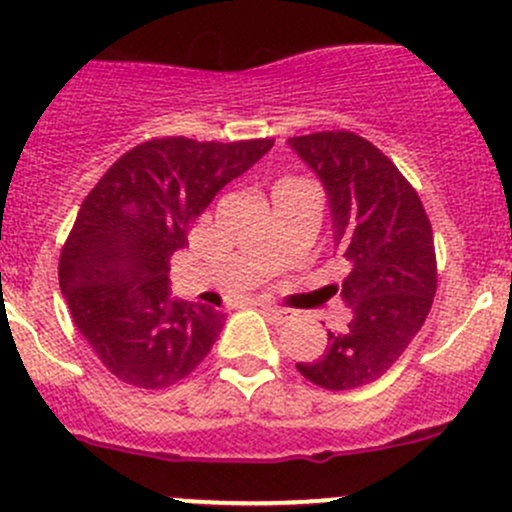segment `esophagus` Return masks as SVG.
I'll list each match as a JSON object with an SVG mask.
<instances>
[{"mask_svg":"<svg viewBox=\"0 0 512 512\" xmlns=\"http://www.w3.org/2000/svg\"><path fill=\"white\" fill-rule=\"evenodd\" d=\"M256 305L261 307V310L266 312V315H271L278 324L280 322H288L290 317H293L288 310H283V307H278V305H271V302H256Z\"/></svg>","mask_w":512,"mask_h":512,"instance_id":"esophagus-1","label":"esophagus"}]
</instances>
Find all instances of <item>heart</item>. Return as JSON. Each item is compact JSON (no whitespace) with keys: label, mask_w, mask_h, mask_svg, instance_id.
<instances>
[{"label":"heart","mask_w":512,"mask_h":512,"mask_svg":"<svg viewBox=\"0 0 512 512\" xmlns=\"http://www.w3.org/2000/svg\"><path fill=\"white\" fill-rule=\"evenodd\" d=\"M280 183H283V180H280Z\"/></svg>","instance_id":"obj_1"}]
</instances>
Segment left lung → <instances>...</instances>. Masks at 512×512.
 I'll list each match as a JSON object with an SVG mask.
<instances>
[{"label":"left lung","mask_w":512,"mask_h":512,"mask_svg":"<svg viewBox=\"0 0 512 512\" xmlns=\"http://www.w3.org/2000/svg\"><path fill=\"white\" fill-rule=\"evenodd\" d=\"M320 178L332 217L334 254L349 263L342 288L329 285L349 322L329 332L320 359L298 364L307 381L351 390L378 381L425 324L437 290L430 219L400 170L351 131L288 139Z\"/></svg>","instance_id":"left-lung-1"}]
</instances>
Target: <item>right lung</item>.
<instances>
[{"label": "right lung", "instance_id": "right-lung-1", "mask_svg": "<svg viewBox=\"0 0 512 512\" xmlns=\"http://www.w3.org/2000/svg\"><path fill=\"white\" fill-rule=\"evenodd\" d=\"M273 139L146 141L82 202L60 254V293L75 327L119 381L166 388L210 354L224 312L170 295V256L219 190L261 161Z\"/></svg>", "mask_w": 512, "mask_h": 512}]
</instances>
